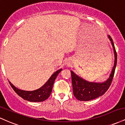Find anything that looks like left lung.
Masks as SVG:
<instances>
[{"label":"left lung","instance_id":"8db88e82","mask_svg":"<svg viewBox=\"0 0 125 125\" xmlns=\"http://www.w3.org/2000/svg\"><path fill=\"white\" fill-rule=\"evenodd\" d=\"M107 37L112 45L115 54L114 65L110 72L109 77L104 82H91L83 79L71 71L73 92L77 100L81 101H89L101 96L107 91L111 84L116 66L117 53L112 39L109 35L107 36Z\"/></svg>","mask_w":125,"mask_h":125}]
</instances>
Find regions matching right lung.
I'll return each mask as SVG.
<instances>
[{
  "instance_id": "1",
  "label": "right lung",
  "mask_w": 125,
  "mask_h": 125,
  "mask_svg": "<svg viewBox=\"0 0 125 125\" xmlns=\"http://www.w3.org/2000/svg\"><path fill=\"white\" fill-rule=\"evenodd\" d=\"M62 71V69H59L58 71L55 72L43 86H42L41 88L35 90H33V91H27V90L19 89L18 87H15L10 82H9V83L13 89L15 90V92L19 96L22 97L23 99L29 102H43L46 100L51 95L52 91L54 82L55 81L57 76Z\"/></svg>"
}]
</instances>
